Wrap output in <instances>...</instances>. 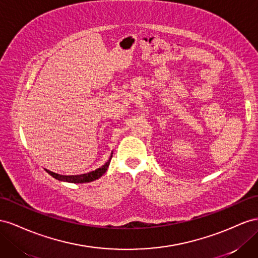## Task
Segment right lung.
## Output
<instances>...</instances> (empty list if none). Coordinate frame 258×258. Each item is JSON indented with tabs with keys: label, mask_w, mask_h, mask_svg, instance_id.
Returning <instances> with one entry per match:
<instances>
[{
	"label": "right lung",
	"mask_w": 258,
	"mask_h": 258,
	"mask_svg": "<svg viewBox=\"0 0 258 258\" xmlns=\"http://www.w3.org/2000/svg\"><path fill=\"white\" fill-rule=\"evenodd\" d=\"M111 158H112V153L111 156H110L109 160L106 162V163L102 165L101 167L97 168V170L95 171H92L90 173H86V174H81V175H60V174H56V173H53L50 171H47L46 172L50 175L53 176L54 178L58 179V180H61V181H67V182H73V183H82V182H90V181H93V180H96L98 179L99 177H101L102 175H104L107 171V168L110 164V161H111Z\"/></svg>",
	"instance_id": "add662e5"
}]
</instances>
